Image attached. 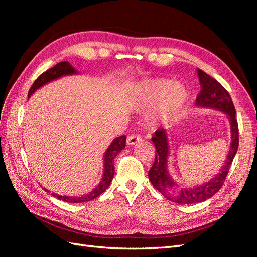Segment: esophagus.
<instances>
[{
    "instance_id": "esophagus-1",
    "label": "esophagus",
    "mask_w": 257,
    "mask_h": 257,
    "mask_svg": "<svg viewBox=\"0 0 257 257\" xmlns=\"http://www.w3.org/2000/svg\"><path fill=\"white\" fill-rule=\"evenodd\" d=\"M142 141H143V137H142L141 135H135V134H133V135H130V136L127 137L126 143H127V145H130V146H133V145H136V144H138L139 142H142Z\"/></svg>"
}]
</instances>
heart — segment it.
<instances>
[{"label": "heart", "instance_id": "1", "mask_svg": "<svg viewBox=\"0 0 257 257\" xmlns=\"http://www.w3.org/2000/svg\"><path fill=\"white\" fill-rule=\"evenodd\" d=\"M138 98L146 107L160 104L157 119H172L181 110L188 93L183 85L169 79L148 80L138 89Z\"/></svg>", "mask_w": 257, "mask_h": 257}]
</instances>
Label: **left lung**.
Wrapping results in <instances>:
<instances>
[{
  "label": "left lung",
  "instance_id": "1",
  "mask_svg": "<svg viewBox=\"0 0 257 257\" xmlns=\"http://www.w3.org/2000/svg\"><path fill=\"white\" fill-rule=\"evenodd\" d=\"M197 74L200 82V92L196 97V105L200 107H210L214 109L221 110L228 115L230 120L231 128V141L230 150L228 157L224 163L221 173L214 177L209 182L197 185L193 189H181L178 194L174 193V189L177 183L173 181L167 173V157H168V142L166 132L163 128H159L154 132L152 142L155 146V160L152 167L150 168L148 176L152 185L157 189L162 195L167 199L177 204H194L200 203L210 197H212L216 192H219L226 179L228 170L234 160L239 146V128L236 119V109L232 104L229 93L223 85L212 78L211 76L206 74L204 71L197 68Z\"/></svg>",
  "mask_w": 257,
  "mask_h": 257
}]
</instances>
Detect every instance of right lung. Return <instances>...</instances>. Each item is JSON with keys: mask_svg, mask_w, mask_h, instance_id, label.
<instances>
[{"mask_svg": "<svg viewBox=\"0 0 257 257\" xmlns=\"http://www.w3.org/2000/svg\"><path fill=\"white\" fill-rule=\"evenodd\" d=\"M76 71L75 68L68 63V62H60V63L56 64L53 67L49 68L48 71L44 72L43 74H41L40 76L37 77L36 80L34 81L32 87L30 88L28 96L30 97L31 95L33 94L34 91H36L38 88H41L42 85L46 84L49 81H52L54 79H58L59 77L61 76H65V75H72L75 74ZM125 143H126V136L122 135L116 137L115 139H113V142L111 143V145L108 148L106 153H105V158H104V177L102 179V181L99 182V184L96 186V188L93 190L92 192H90L87 195L83 196H76V197H72V196H62V195H58V194L51 193V195L53 197H57L58 199L67 201V203L71 204H77V203H84V201H90L92 199L96 198L97 196H99L100 194L104 193L106 191V189L109 186V184L112 181V178L114 175V164H113V160L116 157L122 149L125 148ZM45 190V189H44ZM46 192H49L48 190H45Z\"/></svg>", "mask_w": 257, "mask_h": 257, "instance_id": "add662e5", "label": "right lung"}]
</instances>
